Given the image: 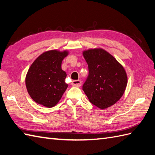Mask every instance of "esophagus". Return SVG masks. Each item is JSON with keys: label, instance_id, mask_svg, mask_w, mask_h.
I'll return each mask as SVG.
<instances>
[{"label": "esophagus", "instance_id": "1", "mask_svg": "<svg viewBox=\"0 0 155 155\" xmlns=\"http://www.w3.org/2000/svg\"><path fill=\"white\" fill-rule=\"evenodd\" d=\"M81 84L82 83L80 80H74V81H72V84L75 87H81Z\"/></svg>", "mask_w": 155, "mask_h": 155}]
</instances>
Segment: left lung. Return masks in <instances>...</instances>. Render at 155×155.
I'll list each match as a JSON object with an SVG mask.
<instances>
[{
    "label": "left lung",
    "mask_w": 155,
    "mask_h": 155,
    "mask_svg": "<svg viewBox=\"0 0 155 155\" xmlns=\"http://www.w3.org/2000/svg\"><path fill=\"white\" fill-rule=\"evenodd\" d=\"M88 75L83 90L91 103L101 109L114 104L123 96L127 76L119 62L102 48L83 52Z\"/></svg>",
    "instance_id": "obj_1"
}]
</instances>
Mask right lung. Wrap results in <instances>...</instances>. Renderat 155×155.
I'll return each mask as SVG.
<instances>
[{
	"instance_id": "obj_1",
	"label": "right lung",
	"mask_w": 155,
	"mask_h": 155,
	"mask_svg": "<svg viewBox=\"0 0 155 155\" xmlns=\"http://www.w3.org/2000/svg\"><path fill=\"white\" fill-rule=\"evenodd\" d=\"M67 51H47L36 59L26 76V87L32 100L43 106H55L68 87L64 82L67 73L61 64Z\"/></svg>"
}]
</instances>
